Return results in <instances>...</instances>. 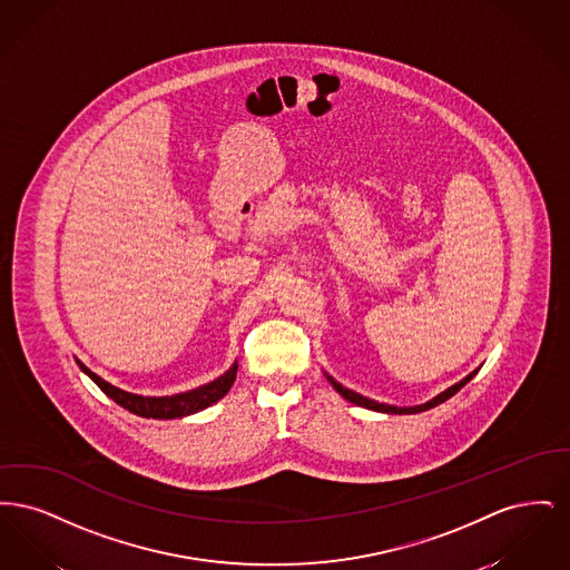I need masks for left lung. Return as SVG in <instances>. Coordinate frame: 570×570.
<instances>
[{"instance_id":"1","label":"left lung","mask_w":570,"mask_h":570,"mask_svg":"<svg viewBox=\"0 0 570 570\" xmlns=\"http://www.w3.org/2000/svg\"><path fill=\"white\" fill-rule=\"evenodd\" d=\"M476 372L479 370H474L472 374H468L465 379L460 380L458 384H453V386H449L446 391H442L440 395H435L434 400H430V402H425V404H421V406H389V404H380V402H374V400H370V397H363V395H358V393H354L351 389H346V386H342L337 380L331 379L328 374H326V380L333 384V389L344 397V400H348V402H353L356 406L367 407V410H376V412H386V414H416V412H425V410H430V407L440 406L442 402H446L449 397H453L458 391H460L461 386H465L470 380L476 376Z\"/></svg>"}]
</instances>
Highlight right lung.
<instances>
[{
    "label": "right lung",
    "instance_id": "right-lung-1",
    "mask_svg": "<svg viewBox=\"0 0 570 570\" xmlns=\"http://www.w3.org/2000/svg\"><path fill=\"white\" fill-rule=\"evenodd\" d=\"M79 367L82 372L94 380L112 402H117L119 406L126 407L128 412L145 416V419H181L194 414L198 410L212 406L219 402L233 386V382L237 379V361L233 363V367L228 372H224L219 379L212 380L198 389H191L186 393H177V395H164V397H142L136 393H128L124 389L112 386L107 380L100 379L98 374H94L87 365H82L81 361L77 358Z\"/></svg>",
    "mask_w": 570,
    "mask_h": 570
}]
</instances>
